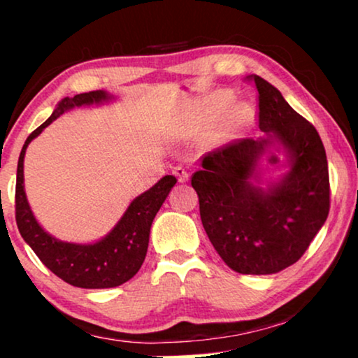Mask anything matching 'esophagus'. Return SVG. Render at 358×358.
<instances>
[{
  "label": "esophagus",
  "instance_id": "obj_1",
  "mask_svg": "<svg viewBox=\"0 0 358 358\" xmlns=\"http://www.w3.org/2000/svg\"><path fill=\"white\" fill-rule=\"evenodd\" d=\"M174 174H176V178H178L179 182H187V180H189L187 169H184L182 166H176V168H174Z\"/></svg>",
  "mask_w": 358,
  "mask_h": 358
}]
</instances>
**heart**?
<instances>
[{
	"instance_id": "obj_1",
	"label": "heart",
	"mask_w": 358,
	"mask_h": 358,
	"mask_svg": "<svg viewBox=\"0 0 358 358\" xmlns=\"http://www.w3.org/2000/svg\"><path fill=\"white\" fill-rule=\"evenodd\" d=\"M224 102H227L224 101V97H217V99H213L210 104H207V107H205L203 110H195L192 114L185 117L178 130L180 138H192V136L199 135L200 131L203 130V127L207 125V122L212 119V115L222 110ZM248 115H249L248 107L238 106L231 115V122L233 124H241L244 119H248Z\"/></svg>"
}]
</instances>
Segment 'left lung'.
I'll return each instance as SVG.
<instances>
[{"label":"left lung","mask_w":358,"mask_h":358,"mask_svg":"<svg viewBox=\"0 0 358 358\" xmlns=\"http://www.w3.org/2000/svg\"><path fill=\"white\" fill-rule=\"evenodd\" d=\"M259 92V129L266 136L233 141L205 155L194 173L200 218L220 257L234 272L268 275L300 259L329 213V171L315 127L280 91L252 75ZM282 146L289 173L264 189L257 164Z\"/></svg>","instance_id":"1"}]
</instances>
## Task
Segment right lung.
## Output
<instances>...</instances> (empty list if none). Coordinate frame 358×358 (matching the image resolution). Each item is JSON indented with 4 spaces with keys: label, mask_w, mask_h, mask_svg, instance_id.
Listing matches in <instances>:
<instances>
[{
    "label": "right lung",
    "mask_w": 358,
    "mask_h": 358,
    "mask_svg": "<svg viewBox=\"0 0 358 358\" xmlns=\"http://www.w3.org/2000/svg\"><path fill=\"white\" fill-rule=\"evenodd\" d=\"M112 96L106 91H90L65 97L58 102L53 114L27 136L17 161L16 178V223L19 233L43 266L62 280L80 288H112L130 280L140 271L148 251L151 223L178 182L174 176H164L153 187L131 200L114 228L96 243L76 244L53 238L34 217L24 190V156L31 141L42 134L63 112L73 107L102 104Z\"/></svg>",
    "instance_id": "add662e5"
}]
</instances>
